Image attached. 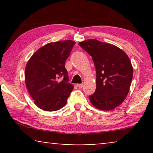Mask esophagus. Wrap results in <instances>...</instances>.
Listing matches in <instances>:
<instances>
[{
    "instance_id": "esophagus-1",
    "label": "esophagus",
    "mask_w": 153,
    "mask_h": 153,
    "mask_svg": "<svg viewBox=\"0 0 153 153\" xmlns=\"http://www.w3.org/2000/svg\"><path fill=\"white\" fill-rule=\"evenodd\" d=\"M76 85H77V87L79 88H81L83 86V83H79V84H77Z\"/></svg>"
}]
</instances>
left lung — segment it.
Here are the masks:
<instances>
[{
  "instance_id": "obj_1",
  "label": "left lung",
  "mask_w": 153,
  "mask_h": 153,
  "mask_svg": "<svg viewBox=\"0 0 153 153\" xmlns=\"http://www.w3.org/2000/svg\"><path fill=\"white\" fill-rule=\"evenodd\" d=\"M79 45L92 56L96 68V91L90 101L98 109L113 110L124 102L130 88L133 67L128 56L116 46L95 39Z\"/></svg>"
}]
</instances>
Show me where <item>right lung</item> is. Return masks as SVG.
<instances>
[{"label": "right lung", "mask_w": 153, "mask_h": 153, "mask_svg": "<svg viewBox=\"0 0 153 153\" xmlns=\"http://www.w3.org/2000/svg\"><path fill=\"white\" fill-rule=\"evenodd\" d=\"M75 42H50L37 50L27 62L25 82L37 107L46 111L59 110L65 105L74 88L65 68Z\"/></svg>", "instance_id": "1"}]
</instances>
